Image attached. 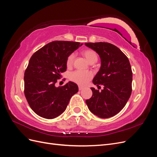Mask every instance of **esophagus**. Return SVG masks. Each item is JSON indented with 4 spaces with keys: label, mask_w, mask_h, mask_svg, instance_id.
Instances as JSON below:
<instances>
[{
    "label": "esophagus",
    "mask_w": 157,
    "mask_h": 157,
    "mask_svg": "<svg viewBox=\"0 0 157 157\" xmlns=\"http://www.w3.org/2000/svg\"><path fill=\"white\" fill-rule=\"evenodd\" d=\"M83 88H84L82 87V86H78V90H83Z\"/></svg>",
    "instance_id": "obj_1"
}]
</instances>
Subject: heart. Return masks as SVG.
I'll return each mask as SVG.
<instances>
[{
    "label": "heart",
    "mask_w": 157,
    "mask_h": 157,
    "mask_svg": "<svg viewBox=\"0 0 157 157\" xmlns=\"http://www.w3.org/2000/svg\"><path fill=\"white\" fill-rule=\"evenodd\" d=\"M82 55L84 58L86 59L88 62L91 63L94 61H97L98 56L96 52L92 50H85L82 52ZM75 58L74 54H71L66 60V65L68 67H71L73 65V60ZM93 75L89 71H75L70 75V79L71 81L77 84L80 86H85L89 80L92 79Z\"/></svg>",
    "instance_id": "heart-1"
}]
</instances>
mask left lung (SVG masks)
<instances>
[{"label":"left lung","mask_w":157,"mask_h":157,"mask_svg":"<svg viewBox=\"0 0 157 157\" xmlns=\"http://www.w3.org/2000/svg\"><path fill=\"white\" fill-rule=\"evenodd\" d=\"M88 48L96 52L101 59V67L93 79L94 88L91 98L86 100L89 110L99 118L115 116L124 108L132 93V71L129 59L116 46L108 42H88ZM101 88V87H100Z\"/></svg>","instance_id":"8db88e82"}]
</instances>
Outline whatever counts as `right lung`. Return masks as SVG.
<instances>
[{
	"mask_svg": "<svg viewBox=\"0 0 157 157\" xmlns=\"http://www.w3.org/2000/svg\"><path fill=\"white\" fill-rule=\"evenodd\" d=\"M82 45L78 42L53 41L31 56L24 74V94L36 115L47 119L59 116L78 92V86L73 82L59 87L55 84L67 69V57Z\"/></svg>",
	"mask_w": 157,
	"mask_h": 157,
	"instance_id": "add662e5",
	"label": "right lung"
}]
</instances>
